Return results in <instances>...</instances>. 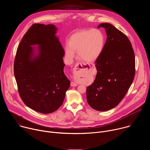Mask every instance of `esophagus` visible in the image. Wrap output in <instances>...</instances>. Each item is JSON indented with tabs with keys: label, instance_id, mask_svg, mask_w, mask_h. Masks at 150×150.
Here are the masks:
<instances>
[{
	"label": "esophagus",
	"instance_id": "1",
	"mask_svg": "<svg viewBox=\"0 0 150 150\" xmlns=\"http://www.w3.org/2000/svg\"><path fill=\"white\" fill-rule=\"evenodd\" d=\"M88 65H86V64H84V63H76V65L75 66V68H74V75H76L81 74L84 70L88 69ZM71 85L72 87H76L78 85L76 83L72 81L71 83Z\"/></svg>",
	"mask_w": 150,
	"mask_h": 150
}]
</instances>
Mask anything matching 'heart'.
<instances>
[{
  "label": "heart",
  "mask_w": 150,
  "mask_h": 150,
  "mask_svg": "<svg viewBox=\"0 0 150 150\" xmlns=\"http://www.w3.org/2000/svg\"><path fill=\"white\" fill-rule=\"evenodd\" d=\"M105 45V36L97 29L81 30L72 35L68 46L65 48L67 60L71 63L77 52L78 56L84 61L96 60L101 54Z\"/></svg>",
  "instance_id": "b5f03b06"
}]
</instances>
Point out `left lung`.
Returning a JSON list of instances; mask_svg holds the SVG:
<instances>
[{"label":"left lung","mask_w":150,"mask_h":150,"mask_svg":"<svg viewBox=\"0 0 150 150\" xmlns=\"http://www.w3.org/2000/svg\"><path fill=\"white\" fill-rule=\"evenodd\" d=\"M107 39L103 51L96 60L97 75L87 88V100L98 111L110 110L124 98L134 81L135 59L129 40L109 23H101Z\"/></svg>","instance_id":"left-lung-1"}]
</instances>
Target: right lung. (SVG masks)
I'll list each match as a JSON object with an SVG mask.
<instances>
[{
  "label": "right lung",
  "instance_id": "obj_1",
  "mask_svg": "<svg viewBox=\"0 0 150 150\" xmlns=\"http://www.w3.org/2000/svg\"><path fill=\"white\" fill-rule=\"evenodd\" d=\"M57 30L53 24H33L21 41L14 61L21 99L28 108L45 114L60 108L71 83L63 71L65 51Z\"/></svg>",
  "mask_w": 150,
  "mask_h": 150
}]
</instances>
